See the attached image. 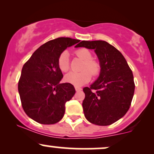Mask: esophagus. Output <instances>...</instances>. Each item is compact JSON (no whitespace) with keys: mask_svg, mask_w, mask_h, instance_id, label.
I'll use <instances>...</instances> for the list:
<instances>
[{"mask_svg":"<svg viewBox=\"0 0 154 154\" xmlns=\"http://www.w3.org/2000/svg\"><path fill=\"white\" fill-rule=\"evenodd\" d=\"M75 90H76V91H77V92H79V91H82V88H79V87H77V86H76V87H75Z\"/></svg>","mask_w":154,"mask_h":154,"instance_id":"34e87169","label":"esophagus"}]
</instances>
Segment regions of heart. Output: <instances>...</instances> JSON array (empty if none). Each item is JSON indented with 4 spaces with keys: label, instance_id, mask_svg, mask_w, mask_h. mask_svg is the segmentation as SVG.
<instances>
[{
    "label": "heart",
    "instance_id": "b5f03b06",
    "mask_svg": "<svg viewBox=\"0 0 154 154\" xmlns=\"http://www.w3.org/2000/svg\"><path fill=\"white\" fill-rule=\"evenodd\" d=\"M76 56L85 61L82 66V72H69L65 76L64 80L66 82L75 86H80L86 84L91 80V75L97 77L100 72V64L98 61L93 60L91 52L86 48H80L75 51ZM58 67L62 72H66L69 69V53L63 51L59 55L57 60Z\"/></svg>",
    "mask_w": 154,
    "mask_h": 154
}]
</instances>
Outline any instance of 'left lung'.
Listing matches in <instances>:
<instances>
[{"instance_id":"obj_1","label":"left lung","mask_w":154,"mask_h":154,"mask_svg":"<svg viewBox=\"0 0 154 154\" xmlns=\"http://www.w3.org/2000/svg\"><path fill=\"white\" fill-rule=\"evenodd\" d=\"M76 47L94 49L100 64L99 77L91 87L83 88V111L90 122L107 126L128 112L135 92L131 69L115 47L103 40L83 41Z\"/></svg>"}]
</instances>
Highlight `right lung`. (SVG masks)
<instances>
[{
  "label": "right lung",
  "instance_id": "right-lung-1",
  "mask_svg": "<svg viewBox=\"0 0 154 154\" xmlns=\"http://www.w3.org/2000/svg\"><path fill=\"white\" fill-rule=\"evenodd\" d=\"M80 40L59 38L44 43L22 67L18 82L22 106L26 115L37 122L53 125L63 118L65 103L75 94L70 83H59L63 74L57 60L67 47Z\"/></svg>",
  "mask_w": 154,
  "mask_h": 154
}]
</instances>
